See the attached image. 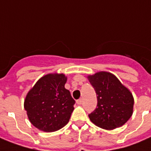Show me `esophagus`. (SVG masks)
Here are the masks:
<instances>
[{"label": "esophagus", "instance_id": "1", "mask_svg": "<svg viewBox=\"0 0 151 151\" xmlns=\"http://www.w3.org/2000/svg\"><path fill=\"white\" fill-rule=\"evenodd\" d=\"M76 103L78 104V105H81V104L83 103V99H79V100H77Z\"/></svg>", "mask_w": 151, "mask_h": 151}]
</instances>
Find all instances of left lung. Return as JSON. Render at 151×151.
Segmentation results:
<instances>
[{
    "label": "left lung",
    "instance_id": "8db88e82",
    "mask_svg": "<svg viewBox=\"0 0 151 151\" xmlns=\"http://www.w3.org/2000/svg\"><path fill=\"white\" fill-rule=\"evenodd\" d=\"M87 79L95 90L98 99V107L89 114L91 121L106 130L123 126L133 113L132 92L110 72H96L87 76Z\"/></svg>",
    "mask_w": 151,
    "mask_h": 151
}]
</instances>
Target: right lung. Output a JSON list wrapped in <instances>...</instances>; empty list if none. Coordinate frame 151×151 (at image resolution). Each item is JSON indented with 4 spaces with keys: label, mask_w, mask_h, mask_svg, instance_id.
I'll return each mask as SVG.
<instances>
[{
    "label": "right lung",
    "mask_w": 151,
    "mask_h": 151,
    "mask_svg": "<svg viewBox=\"0 0 151 151\" xmlns=\"http://www.w3.org/2000/svg\"><path fill=\"white\" fill-rule=\"evenodd\" d=\"M66 82L63 73L45 75L26 95L24 109L28 119L39 130L56 132L68 123L76 101L65 89Z\"/></svg>",
    "instance_id": "1"
}]
</instances>
